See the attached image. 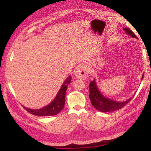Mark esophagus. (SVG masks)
<instances>
[{
	"label": "esophagus",
	"instance_id": "esophagus-1",
	"mask_svg": "<svg viewBox=\"0 0 151 151\" xmlns=\"http://www.w3.org/2000/svg\"><path fill=\"white\" fill-rule=\"evenodd\" d=\"M88 70L85 65H80L75 71V75L76 78L85 79L88 76Z\"/></svg>",
	"mask_w": 151,
	"mask_h": 151
}]
</instances>
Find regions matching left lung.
I'll list each match as a JSON object with an SVG mask.
<instances>
[{"mask_svg":"<svg viewBox=\"0 0 151 151\" xmlns=\"http://www.w3.org/2000/svg\"><path fill=\"white\" fill-rule=\"evenodd\" d=\"M123 30L126 32L128 35L131 36L132 38L137 39V36L131 29H128V28H123ZM143 77H144V75H142V79ZM89 90H90L89 98H90L92 105L98 111L104 112L115 111L122 109L127 104L129 103L132 99V97H133L132 96L131 99H128V100L124 102H117L106 98V97L103 95L100 91L99 90L94 80L93 81H91L89 84Z\"/></svg>","mask_w":151,"mask_h":151,"instance_id":"obj_1","label":"left lung"}]
</instances>
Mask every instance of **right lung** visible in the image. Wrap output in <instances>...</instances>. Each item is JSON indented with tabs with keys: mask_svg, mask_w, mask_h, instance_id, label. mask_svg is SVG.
Returning <instances> with one entry per match:
<instances>
[{
	"mask_svg": "<svg viewBox=\"0 0 151 151\" xmlns=\"http://www.w3.org/2000/svg\"><path fill=\"white\" fill-rule=\"evenodd\" d=\"M71 82V76H69L64 82L60 89L58 91L57 95L56 96L54 100L47 106L43 107L40 109H30L24 106V109L27 111L29 113L33 115L39 116H53L56 115L62 111L65 106V95L66 91L68 85H69Z\"/></svg>",
	"mask_w": 151,
	"mask_h": 151,
	"instance_id": "obj_1",
	"label": "right lung"
}]
</instances>
